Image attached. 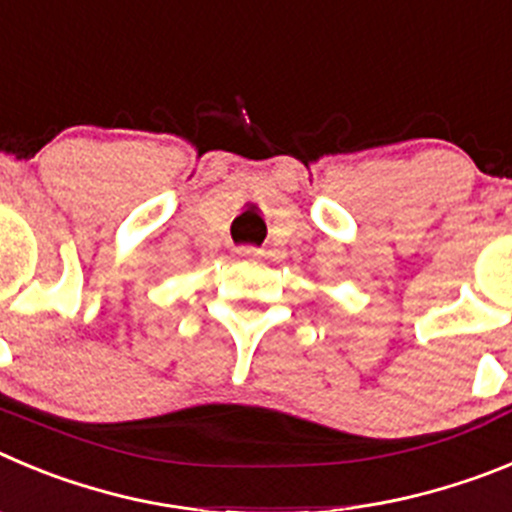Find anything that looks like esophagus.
<instances>
[{"label": "esophagus", "instance_id": "esophagus-1", "mask_svg": "<svg viewBox=\"0 0 512 512\" xmlns=\"http://www.w3.org/2000/svg\"><path fill=\"white\" fill-rule=\"evenodd\" d=\"M237 257H242V260H260L262 250H257V247H252V245L237 247Z\"/></svg>", "mask_w": 512, "mask_h": 512}]
</instances>
